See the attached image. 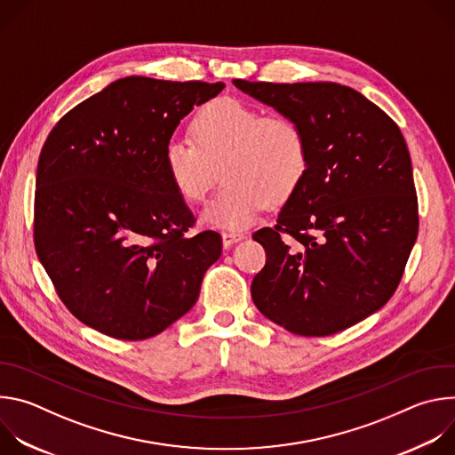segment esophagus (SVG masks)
I'll list each match as a JSON object with an SVG mask.
<instances>
[{
	"label": "esophagus",
	"mask_w": 455,
	"mask_h": 455,
	"mask_svg": "<svg viewBox=\"0 0 455 455\" xmlns=\"http://www.w3.org/2000/svg\"><path fill=\"white\" fill-rule=\"evenodd\" d=\"M244 237H246L244 234H235V232H223V234H221V239H223V246H225V248H230L232 244L243 241Z\"/></svg>",
	"instance_id": "1"
}]
</instances>
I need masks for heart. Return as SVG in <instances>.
Masks as SVG:
<instances>
[{
    "label": "heart",
    "mask_w": 455,
    "mask_h": 455,
    "mask_svg": "<svg viewBox=\"0 0 455 455\" xmlns=\"http://www.w3.org/2000/svg\"><path fill=\"white\" fill-rule=\"evenodd\" d=\"M190 140L164 148V167L178 196L202 204L218 181L223 190L205 207V227L241 232L268 205H281L302 183L309 153L304 127L291 116L223 97L204 106L190 122Z\"/></svg>",
    "instance_id": "1"
}]
</instances>
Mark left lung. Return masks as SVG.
Masks as SVG:
<instances>
[{
    "mask_svg": "<svg viewBox=\"0 0 455 455\" xmlns=\"http://www.w3.org/2000/svg\"><path fill=\"white\" fill-rule=\"evenodd\" d=\"M232 83L295 118L309 153L275 228L253 234L267 250L251 281L253 304L295 335L347 330L393 297L418 237L412 162L400 127L337 83ZM281 231L298 243L283 242Z\"/></svg>",
    "mask_w": 455,
    "mask_h": 455,
    "instance_id": "8db88e82",
    "label": "left lung"
}]
</instances>
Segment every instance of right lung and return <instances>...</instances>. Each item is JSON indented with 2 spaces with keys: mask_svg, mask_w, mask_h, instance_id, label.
Returning <instances> with one entry per match:
<instances>
[{
  "mask_svg": "<svg viewBox=\"0 0 455 455\" xmlns=\"http://www.w3.org/2000/svg\"><path fill=\"white\" fill-rule=\"evenodd\" d=\"M223 88L125 77L52 129L37 164L36 251L86 326L144 340L196 304L221 237L185 234L194 216L167 178L164 148Z\"/></svg>",
  "mask_w": 455,
  "mask_h": 455,
  "instance_id": "1",
  "label": "right lung"
}]
</instances>
